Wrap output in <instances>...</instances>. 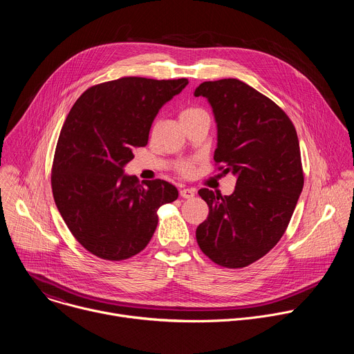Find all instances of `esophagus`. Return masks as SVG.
Here are the masks:
<instances>
[{"label": "esophagus", "mask_w": 354, "mask_h": 354, "mask_svg": "<svg viewBox=\"0 0 354 354\" xmlns=\"http://www.w3.org/2000/svg\"><path fill=\"white\" fill-rule=\"evenodd\" d=\"M193 196H194L193 189H182L180 190V197H183V198H192Z\"/></svg>", "instance_id": "34e87169"}]
</instances>
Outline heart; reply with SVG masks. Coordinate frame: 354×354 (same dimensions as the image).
<instances>
[{
    "instance_id": "b5f03b06",
    "label": "heart",
    "mask_w": 354,
    "mask_h": 354,
    "mask_svg": "<svg viewBox=\"0 0 354 354\" xmlns=\"http://www.w3.org/2000/svg\"><path fill=\"white\" fill-rule=\"evenodd\" d=\"M200 113H205L201 109H197V108H189V109H185L182 113H180V120H185V119H189V118H193V116H197ZM192 165L186 164V165H182L180 167V172L185 174V175H189L192 174Z\"/></svg>"
}]
</instances>
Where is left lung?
Returning a JSON list of instances; mask_svg holds the SVG:
<instances>
[{
    "label": "left lung",
    "mask_w": 354,
    "mask_h": 354,
    "mask_svg": "<svg viewBox=\"0 0 354 354\" xmlns=\"http://www.w3.org/2000/svg\"><path fill=\"white\" fill-rule=\"evenodd\" d=\"M194 96L206 97L213 109L214 161L236 178L230 196L198 190L209 217L196 239L214 263L245 268L280 241L294 213L304 186L298 137L273 100L239 80L206 81Z\"/></svg>",
    "instance_id": "8db88e82"
}]
</instances>
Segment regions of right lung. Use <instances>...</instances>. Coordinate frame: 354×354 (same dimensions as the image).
Here are the masks:
<instances>
[{"label": "right lung", "instance_id": "right-lung-1", "mask_svg": "<svg viewBox=\"0 0 354 354\" xmlns=\"http://www.w3.org/2000/svg\"><path fill=\"white\" fill-rule=\"evenodd\" d=\"M186 78L124 77L86 89L57 141L52 187L75 239L91 254L123 261L141 252L158 224L157 210L178 198L167 180L140 185L124 167L145 147L160 109L182 92Z\"/></svg>", "mask_w": 354, "mask_h": 354}]
</instances>
